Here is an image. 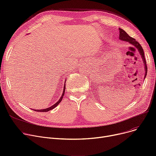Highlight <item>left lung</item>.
<instances>
[{"mask_svg":"<svg viewBox=\"0 0 156 156\" xmlns=\"http://www.w3.org/2000/svg\"><path fill=\"white\" fill-rule=\"evenodd\" d=\"M119 40H122V41H126V42H128L129 44L134 45L138 49V52H140L142 58L143 59V62H144V67H145V75L144 78H145V76L147 75V66L146 61H145V58L144 56V50H143L141 45L139 44L137 41H136V40L135 38L129 37L127 33L122 29L119 28Z\"/></svg>","mask_w":156,"mask_h":156,"instance_id":"1","label":"left lung"}]
</instances>
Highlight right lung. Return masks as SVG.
<instances>
[{
    "label": "right lung",
    "instance_id": "right-lung-1",
    "mask_svg": "<svg viewBox=\"0 0 156 156\" xmlns=\"http://www.w3.org/2000/svg\"><path fill=\"white\" fill-rule=\"evenodd\" d=\"M65 87H66V80H65V83H64V85L63 93H62V95H61V98H60V99H59L58 101H57L55 104H54L53 105H52L51 107L48 108H47V109H34V111H37V112H48V111H51V110H52V109H54V108L56 107V106H57V105H58V104L61 102V101H62V99L63 96H64V95Z\"/></svg>",
    "mask_w": 156,
    "mask_h": 156
}]
</instances>
